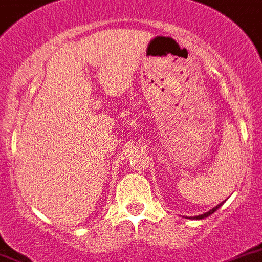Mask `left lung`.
Listing matches in <instances>:
<instances>
[{"instance_id": "obj_1", "label": "left lung", "mask_w": 262, "mask_h": 262, "mask_svg": "<svg viewBox=\"0 0 262 262\" xmlns=\"http://www.w3.org/2000/svg\"><path fill=\"white\" fill-rule=\"evenodd\" d=\"M224 203V202H222ZM222 203H220L219 205H216V207H214V208H212L211 211L209 212H207V213H203V214H199V216H195V217H192V219H195V220H202V219H205V217H208V216H211L212 213H214V212L217 211V209L220 208V207H221L222 205Z\"/></svg>"}]
</instances>
